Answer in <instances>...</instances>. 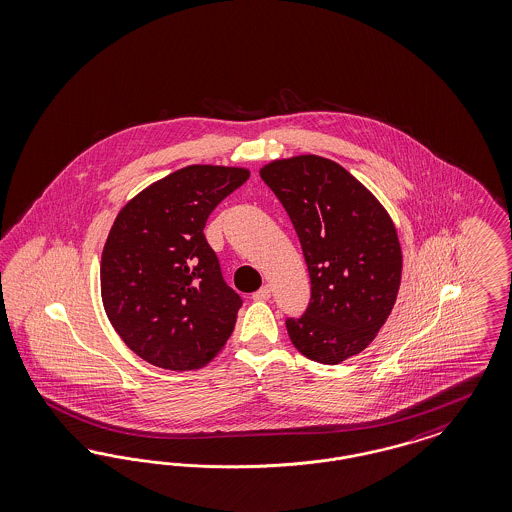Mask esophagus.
Instances as JSON below:
<instances>
[{
    "label": "esophagus",
    "instance_id": "obj_1",
    "mask_svg": "<svg viewBox=\"0 0 512 512\" xmlns=\"http://www.w3.org/2000/svg\"><path fill=\"white\" fill-rule=\"evenodd\" d=\"M252 298H254V300H269V298H271V287L264 285L262 289L256 290V292L252 294Z\"/></svg>",
    "mask_w": 512,
    "mask_h": 512
}]
</instances>
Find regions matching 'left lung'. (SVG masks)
Segmentation results:
<instances>
[{"label":"left lung","mask_w":512,"mask_h":512,"mask_svg":"<svg viewBox=\"0 0 512 512\" xmlns=\"http://www.w3.org/2000/svg\"><path fill=\"white\" fill-rule=\"evenodd\" d=\"M300 239L312 298L287 317L294 348L336 365L363 352L396 304L401 248L396 227L371 191L329 158L292 156L260 170Z\"/></svg>","instance_id":"left-lung-1"}]
</instances>
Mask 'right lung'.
<instances>
[{
	"label": "right lung",
	"mask_w": 512,
	"mask_h": 512,
	"mask_svg": "<svg viewBox=\"0 0 512 512\" xmlns=\"http://www.w3.org/2000/svg\"><path fill=\"white\" fill-rule=\"evenodd\" d=\"M248 176L245 168H181L141 191L112 223L101 256L105 312L128 348L156 367L200 369L235 329L243 298L223 281L202 231Z\"/></svg>",
	"instance_id": "obj_1"
}]
</instances>
